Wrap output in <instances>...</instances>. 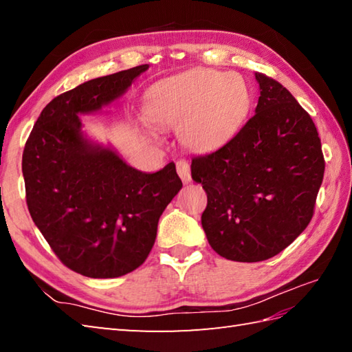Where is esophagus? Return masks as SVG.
Listing matches in <instances>:
<instances>
[{
  "label": "esophagus",
  "instance_id": "1",
  "mask_svg": "<svg viewBox=\"0 0 352 352\" xmlns=\"http://www.w3.org/2000/svg\"><path fill=\"white\" fill-rule=\"evenodd\" d=\"M177 172L184 183L190 182V164L186 160L177 162Z\"/></svg>",
  "mask_w": 352,
  "mask_h": 352
}]
</instances>
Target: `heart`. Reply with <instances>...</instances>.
<instances>
[{
  "instance_id": "heart-1",
  "label": "heart",
  "mask_w": 352,
  "mask_h": 352,
  "mask_svg": "<svg viewBox=\"0 0 352 352\" xmlns=\"http://www.w3.org/2000/svg\"><path fill=\"white\" fill-rule=\"evenodd\" d=\"M250 106V89L239 74L192 69L155 85L146 113L163 129L180 126L184 145L212 151L239 131Z\"/></svg>"
}]
</instances>
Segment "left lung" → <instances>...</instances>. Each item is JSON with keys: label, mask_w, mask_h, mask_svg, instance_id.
Returning a JSON list of instances; mask_svg holds the SVG:
<instances>
[{"label": "left lung", "mask_w": 352, "mask_h": 352, "mask_svg": "<svg viewBox=\"0 0 352 352\" xmlns=\"http://www.w3.org/2000/svg\"><path fill=\"white\" fill-rule=\"evenodd\" d=\"M256 80V115L226 145L192 159V178L207 193L208 243L246 263L276 256L307 228L325 170L310 115L276 80Z\"/></svg>", "instance_id": "8db88e82"}]
</instances>
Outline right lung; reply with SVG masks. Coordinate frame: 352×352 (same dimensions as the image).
<instances>
[{"instance_id":"obj_1","label":"right lung","mask_w":352,"mask_h":352,"mask_svg":"<svg viewBox=\"0 0 352 352\" xmlns=\"http://www.w3.org/2000/svg\"><path fill=\"white\" fill-rule=\"evenodd\" d=\"M148 68L94 78L56 96L22 154L33 222L66 267L91 278H116L144 263L163 210L183 188L172 162L146 174L81 133L78 113L121 96Z\"/></svg>"}]
</instances>
